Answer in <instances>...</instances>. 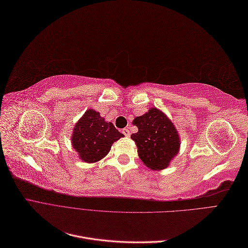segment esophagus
Returning a JSON list of instances; mask_svg holds the SVG:
<instances>
[{
	"mask_svg": "<svg viewBox=\"0 0 248 248\" xmlns=\"http://www.w3.org/2000/svg\"><path fill=\"white\" fill-rule=\"evenodd\" d=\"M122 133L124 134L125 137H129V136H130V130H129L128 128H124V129L122 130Z\"/></svg>",
	"mask_w": 248,
	"mask_h": 248,
	"instance_id": "34e87169",
	"label": "esophagus"
}]
</instances>
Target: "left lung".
Segmentation results:
<instances>
[{"label":"left lung","instance_id":"1","mask_svg":"<svg viewBox=\"0 0 248 248\" xmlns=\"http://www.w3.org/2000/svg\"><path fill=\"white\" fill-rule=\"evenodd\" d=\"M138 132L131 134L138 154L147 168L152 170L167 169L180 151L177 127L164 112L156 108H149L142 116L133 119Z\"/></svg>","mask_w":248,"mask_h":248}]
</instances>
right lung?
<instances>
[{
	"instance_id": "obj_1",
	"label": "right lung",
	"mask_w": 248,
	"mask_h": 248,
	"mask_svg": "<svg viewBox=\"0 0 248 248\" xmlns=\"http://www.w3.org/2000/svg\"><path fill=\"white\" fill-rule=\"evenodd\" d=\"M123 137L114 124L106 121L98 111L89 108L74 125L71 145L80 160L95 163L104 158L112 144Z\"/></svg>"
}]
</instances>
